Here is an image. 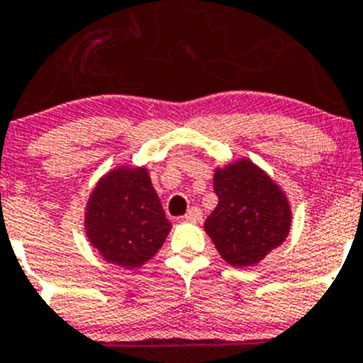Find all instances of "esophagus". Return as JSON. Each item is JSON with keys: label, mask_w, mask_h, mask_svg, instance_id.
I'll list each match as a JSON object with an SVG mask.
<instances>
[{"label": "esophagus", "mask_w": 363, "mask_h": 363, "mask_svg": "<svg viewBox=\"0 0 363 363\" xmlns=\"http://www.w3.org/2000/svg\"><path fill=\"white\" fill-rule=\"evenodd\" d=\"M184 218L188 220V222H201L202 220V211L199 208H191V209H188V213H186L184 215Z\"/></svg>", "instance_id": "esophagus-1"}]
</instances>
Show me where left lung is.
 Instances as JSON below:
<instances>
[{
	"mask_svg": "<svg viewBox=\"0 0 363 363\" xmlns=\"http://www.w3.org/2000/svg\"><path fill=\"white\" fill-rule=\"evenodd\" d=\"M213 189L218 204L204 229L229 265H256L286 240L292 222L289 199L249 159L216 168Z\"/></svg>",
	"mask_w": 363,
	"mask_h": 363,
	"instance_id": "8db88e82",
	"label": "left lung"
}]
</instances>
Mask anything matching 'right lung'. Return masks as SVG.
I'll return each instance as SVG.
<instances>
[{
	"label": "right lung",
	"mask_w": 363,
	"mask_h": 363,
	"mask_svg": "<svg viewBox=\"0 0 363 363\" xmlns=\"http://www.w3.org/2000/svg\"><path fill=\"white\" fill-rule=\"evenodd\" d=\"M170 229L147 168L120 166L91 193L86 235L105 262L141 267L161 249Z\"/></svg>",
	"instance_id": "obj_1"
}]
</instances>
